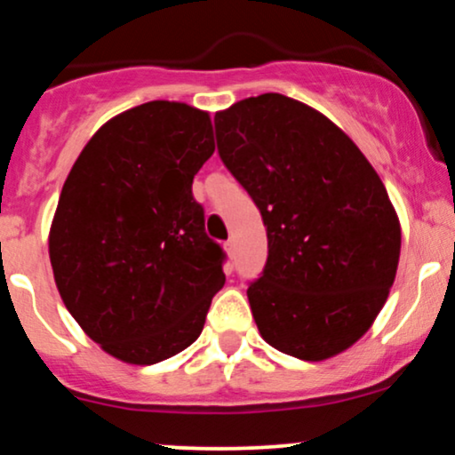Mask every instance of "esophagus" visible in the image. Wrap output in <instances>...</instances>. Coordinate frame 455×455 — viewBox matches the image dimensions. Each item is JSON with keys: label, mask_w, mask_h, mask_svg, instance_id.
<instances>
[{"label": "esophagus", "mask_w": 455, "mask_h": 455, "mask_svg": "<svg viewBox=\"0 0 455 455\" xmlns=\"http://www.w3.org/2000/svg\"><path fill=\"white\" fill-rule=\"evenodd\" d=\"M224 250L228 252V257H233V254H235V239H228V242L224 243Z\"/></svg>", "instance_id": "obj_1"}]
</instances>
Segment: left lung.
Masks as SVG:
<instances>
[{"label":"left lung","mask_w":455,"mask_h":455,"mask_svg":"<svg viewBox=\"0 0 455 455\" xmlns=\"http://www.w3.org/2000/svg\"><path fill=\"white\" fill-rule=\"evenodd\" d=\"M218 154L259 207L267 263L248 301L263 340L306 362L347 351L387 301L400 220L383 181L323 113L263 93L216 113Z\"/></svg>","instance_id":"obj_1"}]
</instances>
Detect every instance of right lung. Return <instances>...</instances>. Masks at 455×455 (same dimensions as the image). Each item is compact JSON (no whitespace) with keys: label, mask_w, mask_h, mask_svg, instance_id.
<instances>
[{"label":"right lung","mask_w":455,"mask_h":455,"mask_svg":"<svg viewBox=\"0 0 455 455\" xmlns=\"http://www.w3.org/2000/svg\"><path fill=\"white\" fill-rule=\"evenodd\" d=\"M210 113L154 100L108 119L78 156L51 224L61 299L113 357L151 365L201 336L224 284L192 180L212 158Z\"/></svg>","instance_id":"right-lung-1"}]
</instances>
